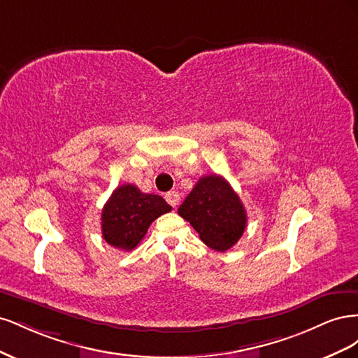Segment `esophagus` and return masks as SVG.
Here are the masks:
<instances>
[{"label":"esophagus","mask_w":358,"mask_h":358,"mask_svg":"<svg viewBox=\"0 0 358 358\" xmlns=\"http://www.w3.org/2000/svg\"><path fill=\"white\" fill-rule=\"evenodd\" d=\"M166 200H167V203H169L170 206H173V208H176V206H178V204H179V201H180L179 192H176V191H170V192H167V194H166Z\"/></svg>","instance_id":"esophagus-1"}]
</instances>
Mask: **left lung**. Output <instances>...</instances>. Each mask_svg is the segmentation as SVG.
Segmentation results:
<instances>
[{
  "mask_svg": "<svg viewBox=\"0 0 358 358\" xmlns=\"http://www.w3.org/2000/svg\"><path fill=\"white\" fill-rule=\"evenodd\" d=\"M178 213L206 245L220 252L236 245L246 229L243 203L230 183L218 175L200 178Z\"/></svg>",
  "mask_w": 358,
  "mask_h": 358,
  "instance_id": "8db88e82",
  "label": "left lung"
}]
</instances>
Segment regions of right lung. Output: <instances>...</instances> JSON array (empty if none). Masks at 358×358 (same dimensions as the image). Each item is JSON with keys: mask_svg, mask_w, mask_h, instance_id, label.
Wrapping results in <instances>:
<instances>
[{"mask_svg": "<svg viewBox=\"0 0 358 358\" xmlns=\"http://www.w3.org/2000/svg\"><path fill=\"white\" fill-rule=\"evenodd\" d=\"M171 210V206L157 194H146L136 185L117 187L101 212L104 241L122 251H131L143 239L149 225L158 216Z\"/></svg>", "mask_w": 358, "mask_h": 358, "instance_id": "obj_1", "label": "right lung"}]
</instances>
